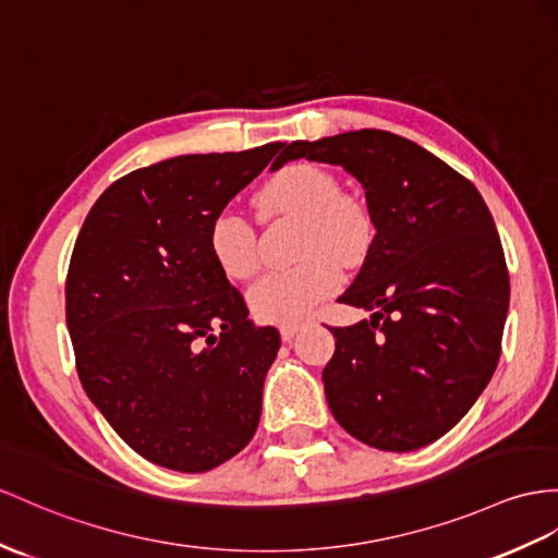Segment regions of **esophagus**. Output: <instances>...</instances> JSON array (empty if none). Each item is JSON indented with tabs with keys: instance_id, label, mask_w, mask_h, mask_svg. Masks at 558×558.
<instances>
[{
	"instance_id": "esophagus-1",
	"label": "esophagus",
	"mask_w": 558,
	"mask_h": 558,
	"mask_svg": "<svg viewBox=\"0 0 558 558\" xmlns=\"http://www.w3.org/2000/svg\"><path fill=\"white\" fill-rule=\"evenodd\" d=\"M301 329H303V324H301V322H283V324L279 326L281 338H283V341H287V343H291L293 338L298 336V331H301Z\"/></svg>"
}]
</instances>
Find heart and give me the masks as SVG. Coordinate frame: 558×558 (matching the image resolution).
<instances>
[{"label": "heart", "mask_w": 558, "mask_h": 558, "mask_svg": "<svg viewBox=\"0 0 558 558\" xmlns=\"http://www.w3.org/2000/svg\"><path fill=\"white\" fill-rule=\"evenodd\" d=\"M260 206L267 215H287L303 222L301 265L271 271L251 289V307L263 322H298L329 298L341 283V265L364 260L374 239V220L357 198L329 170L293 162L263 186ZM208 248L229 279L246 281L263 267L260 243L248 217L227 206L213 217Z\"/></svg>", "instance_id": "1"}]
</instances>
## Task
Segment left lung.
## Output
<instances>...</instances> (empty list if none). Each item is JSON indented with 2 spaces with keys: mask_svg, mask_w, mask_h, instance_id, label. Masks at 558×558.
<instances>
[{
  "mask_svg": "<svg viewBox=\"0 0 558 558\" xmlns=\"http://www.w3.org/2000/svg\"><path fill=\"white\" fill-rule=\"evenodd\" d=\"M293 158L355 174L376 227L338 298L374 315L329 326V410L376 450H418L457 426L499 362L509 269L493 215L464 174L386 130L291 142L283 160Z\"/></svg>",
  "mask_w": 558,
  "mask_h": 558,
  "instance_id": "obj_1",
  "label": "left lung"
}]
</instances>
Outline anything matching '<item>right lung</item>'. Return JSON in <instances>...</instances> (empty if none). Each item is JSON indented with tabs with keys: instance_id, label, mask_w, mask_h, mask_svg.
<instances>
[{
	"instance_id": "obj_1",
	"label": "right lung",
	"mask_w": 558,
	"mask_h": 558,
	"mask_svg": "<svg viewBox=\"0 0 558 558\" xmlns=\"http://www.w3.org/2000/svg\"><path fill=\"white\" fill-rule=\"evenodd\" d=\"M281 142L177 156L120 177L94 203L65 277L80 384L134 452L203 473L255 436L281 336L253 326L208 248L213 217Z\"/></svg>"
}]
</instances>
